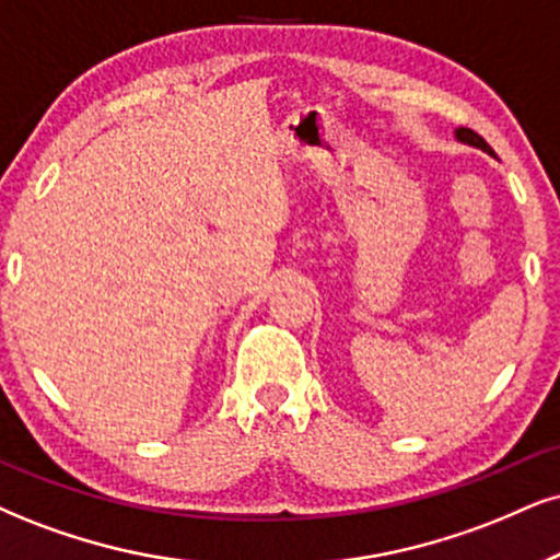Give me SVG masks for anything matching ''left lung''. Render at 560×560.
Wrapping results in <instances>:
<instances>
[{
  "label": "left lung",
  "mask_w": 560,
  "mask_h": 560,
  "mask_svg": "<svg viewBox=\"0 0 560 560\" xmlns=\"http://www.w3.org/2000/svg\"><path fill=\"white\" fill-rule=\"evenodd\" d=\"M457 137H459L462 142H467V144H475V148L486 150V153H491V155H493V148H491V144H488L486 140H482V137H480L478 132H472V129H467V127H459V129H457Z\"/></svg>",
  "instance_id": "1"
}]
</instances>
